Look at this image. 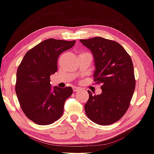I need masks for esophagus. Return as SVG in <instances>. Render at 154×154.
Masks as SVG:
<instances>
[{"mask_svg": "<svg viewBox=\"0 0 154 154\" xmlns=\"http://www.w3.org/2000/svg\"><path fill=\"white\" fill-rule=\"evenodd\" d=\"M72 89H73V91H74V92H77V91H79V88H78V87H76V86L73 87Z\"/></svg>", "mask_w": 154, "mask_h": 154, "instance_id": "obj_1", "label": "esophagus"}]
</instances>
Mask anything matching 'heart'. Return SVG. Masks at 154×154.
Wrapping results in <instances>:
<instances>
[{
  "mask_svg": "<svg viewBox=\"0 0 154 154\" xmlns=\"http://www.w3.org/2000/svg\"><path fill=\"white\" fill-rule=\"evenodd\" d=\"M84 54H85V53H84Z\"/></svg>",
  "mask_w": 154,
  "mask_h": 154,
  "instance_id": "heart-1",
  "label": "heart"
}]
</instances>
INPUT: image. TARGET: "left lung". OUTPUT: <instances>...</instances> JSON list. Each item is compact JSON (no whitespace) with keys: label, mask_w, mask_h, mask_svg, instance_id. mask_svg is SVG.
I'll use <instances>...</instances> for the list:
<instances>
[{"label":"left lung","mask_w":154,"mask_h":154,"mask_svg":"<svg viewBox=\"0 0 154 154\" xmlns=\"http://www.w3.org/2000/svg\"><path fill=\"white\" fill-rule=\"evenodd\" d=\"M93 55L94 81L101 84L102 93L93 95L84 105L88 118L97 125H109L118 121L129 107L136 87L131 58L122 45L102 37L80 39Z\"/></svg>","instance_id":"left-lung-1"}]
</instances>
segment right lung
Listing matches in <instances>:
<instances>
[{"instance_id": "obj_1", "label": "right lung", "mask_w": 154, "mask_h": 154, "mask_svg": "<svg viewBox=\"0 0 154 154\" xmlns=\"http://www.w3.org/2000/svg\"><path fill=\"white\" fill-rule=\"evenodd\" d=\"M76 41L49 38L25 54L17 72L15 90L22 111L29 120L48 125L63 113L66 99L72 93L71 87L53 88L50 77L57 71V59Z\"/></svg>"}]
</instances>
